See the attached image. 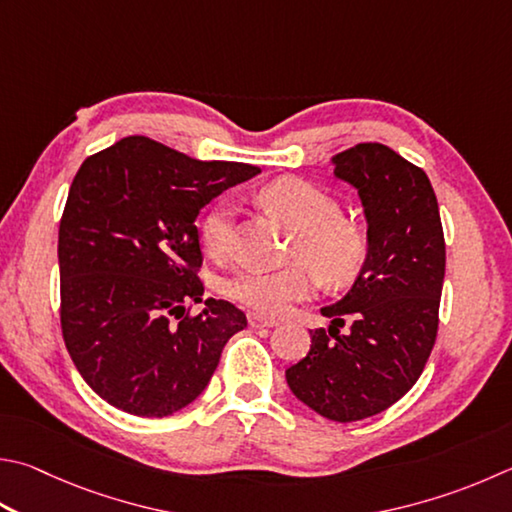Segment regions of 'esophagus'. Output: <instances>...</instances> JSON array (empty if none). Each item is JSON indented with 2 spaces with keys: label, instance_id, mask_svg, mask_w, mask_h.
Returning <instances> with one entry per match:
<instances>
[{
  "label": "esophagus",
  "instance_id": "obj_1",
  "mask_svg": "<svg viewBox=\"0 0 512 512\" xmlns=\"http://www.w3.org/2000/svg\"><path fill=\"white\" fill-rule=\"evenodd\" d=\"M248 324L253 329H271V327H277V320L266 318V315H259V313H250Z\"/></svg>",
  "mask_w": 512,
  "mask_h": 512
}]
</instances>
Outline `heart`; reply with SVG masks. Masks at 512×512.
<instances>
[{
  "mask_svg": "<svg viewBox=\"0 0 512 512\" xmlns=\"http://www.w3.org/2000/svg\"><path fill=\"white\" fill-rule=\"evenodd\" d=\"M259 203L295 232L293 264L282 271H239L226 282L232 300L264 315H282L295 302L309 300L318 286H342L358 275L367 255V237L356 224L340 219V203L327 190L297 176H284L259 192ZM230 203L217 201L199 224L201 244L212 257L228 246Z\"/></svg>",
  "mask_w": 512,
  "mask_h": 512,
  "instance_id": "b5f03b06",
  "label": "heart"
}]
</instances>
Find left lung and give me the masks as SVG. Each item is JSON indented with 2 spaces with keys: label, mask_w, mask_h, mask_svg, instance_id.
Listing matches in <instances>:
<instances>
[{
  "label": "left lung",
  "mask_w": 512,
  "mask_h": 512,
  "mask_svg": "<svg viewBox=\"0 0 512 512\" xmlns=\"http://www.w3.org/2000/svg\"><path fill=\"white\" fill-rule=\"evenodd\" d=\"M331 165L360 197L367 255L349 291L320 309L329 331L311 333L286 383L313 412L351 423L387 410L421 376L439 329L445 241L430 179L392 147L360 143Z\"/></svg>",
  "instance_id": "obj_1"
}]
</instances>
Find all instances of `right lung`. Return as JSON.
<instances>
[{"label": "right lung", "mask_w": 512, "mask_h": 512, "mask_svg": "<svg viewBox=\"0 0 512 512\" xmlns=\"http://www.w3.org/2000/svg\"><path fill=\"white\" fill-rule=\"evenodd\" d=\"M259 167L127 136L80 165L60 221V320L73 365L127 414L163 418L208 387L246 315L201 302L199 210Z\"/></svg>", "instance_id": "obj_1"}]
</instances>
